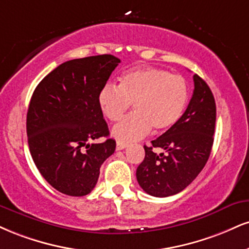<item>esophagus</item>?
<instances>
[{
    "label": "esophagus",
    "instance_id": "34e87169",
    "mask_svg": "<svg viewBox=\"0 0 249 249\" xmlns=\"http://www.w3.org/2000/svg\"><path fill=\"white\" fill-rule=\"evenodd\" d=\"M127 143H125V142H117V145H116V149L117 151H122V149H124V148H126L127 147Z\"/></svg>",
    "mask_w": 249,
    "mask_h": 249
}]
</instances>
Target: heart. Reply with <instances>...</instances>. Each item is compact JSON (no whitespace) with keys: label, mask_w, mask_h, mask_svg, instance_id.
I'll use <instances>...</instances> for the list:
<instances>
[{"label":"heart","mask_w":249,"mask_h":249,"mask_svg":"<svg viewBox=\"0 0 249 249\" xmlns=\"http://www.w3.org/2000/svg\"><path fill=\"white\" fill-rule=\"evenodd\" d=\"M189 88L183 77L162 68H132L119 77V86L107 83L98 92V106L109 121L117 122L133 103L134 113L113 126L112 136L121 142L169 130L183 115Z\"/></svg>","instance_id":"heart-1"}]
</instances>
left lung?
<instances>
[{"label": "left lung", "instance_id": "left-lung-1", "mask_svg": "<svg viewBox=\"0 0 249 249\" xmlns=\"http://www.w3.org/2000/svg\"><path fill=\"white\" fill-rule=\"evenodd\" d=\"M194 94L179 121L143 146L145 159L137 168L138 183L148 195L168 197L189 185L210 157L215 125V102L210 87L194 75ZM154 148L164 154L157 155Z\"/></svg>", "mask_w": 249, "mask_h": 249}]
</instances>
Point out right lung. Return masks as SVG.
Returning a JSON list of instances; mask_svg holds the SVG:
<instances>
[{
  "mask_svg": "<svg viewBox=\"0 0 249 249\" xmlns=\"http://www.w3.org/2000/svg\"><path fill=\"white\" fill-rule=\"evenodd\" d=\"M121 60L111 54L61 64L39 82L26 115L31 157L43 178L68 196L94 189L102 163L116 149L98 106V92Z\"/></svg>",
  "mask_w": 249,
  "mask_h": 249,
  "instance_id": "add662e5",
  "label": "right lung"
}]
</instances>
